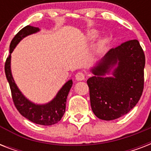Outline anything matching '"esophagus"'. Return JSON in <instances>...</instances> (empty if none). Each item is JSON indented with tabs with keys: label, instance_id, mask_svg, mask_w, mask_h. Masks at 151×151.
Returning <instances> with one entry per match:
<instances>
[{
	"label": "esophagus",
	"instance_id": "1",
	"mask_svg": "<svg viewBox=\"0 0 151 151\" xmlns=\"http://www.w3.org/2000/svg\"><path fill=\"white\" fill-rule=\"evenodd\" d=\"M75 78L77 81H83L85 80V73H82V72H78V73H76Z\"/></svg>",
	"mask_w": 151,
	"mask_h": 151
}]
</instances>
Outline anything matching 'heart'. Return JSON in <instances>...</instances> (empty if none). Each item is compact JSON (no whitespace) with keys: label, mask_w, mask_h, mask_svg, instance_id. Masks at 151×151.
I'll return each mask as SVG.
<instances>
[{"label":"heart","mask_w":151,"mask_h":151,"mask_svg":"<svg viewBox=\"0 0 151 151\" xmlns=\"http://www.w3.org/2000/svg\"><path fill=\"white\" fill-rule=\"evenodd\" d=\"M99 34H100V33H99L98 29H91V30L88 32L87 39L88 41H94V40L99 37ZM109 41L110 40H109L107 37H104L103 38L99 39L96 45V53H98V54L103 53L106 50V47H107Z\"/></svg>","instance_id":"1"}]
</instances>
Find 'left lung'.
I'll use <instances>...</instances> for the list:
<instances>
[{
    "label": "left lung",
    "instance_id": "obj_1",
    "mask_svg": "<svg viewBox=\"0 0 151 151\" xmlns=\"http://www.w3.org/2000/svg\"><path fill=\"white\" fill-rule=\"evenodd\" d=\"M145 55L137 40L110 49L90 68L91 107L98 118L117 119L126 114L140 99L144 84Z\"/></svg>",
    "mask_w": 151,
    "mask_h": 151
}]
</instances>
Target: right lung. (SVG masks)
<instances>
[{"label": "right lung", "instance_id": "obj_1", "mask_svg": "<svg viewBox=\"0 0 151 151\" xmlns=\"http://www.w3.org/2000/svg\"><path fill=\"white\" fill-rule=\"evenodd\" d=\"M39 31L40 29L38 27L27 26L14 37L12 41H11L9 47L10 55L6 60L4 71L6 78L10 86L14 104L21 115L35 124L52 125L59 122L65 113L67 96L73 85L72 79L67 81L63 85V87L58 91L55 96L52 100L44 104H39L30 101L22 94V92L15 84L11 70V55L18 44L26 37L37 34Z\"/></svg>", "mask_w": 151, "mask_h": 151}]
</instances>
